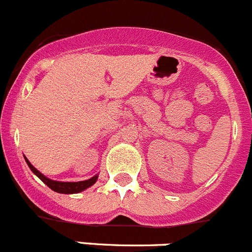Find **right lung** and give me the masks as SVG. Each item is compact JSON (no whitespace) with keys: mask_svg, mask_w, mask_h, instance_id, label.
<instances>
[{"mask_svg":"<svg viewBox=\"0 0 252 252\" xmlns=\"http://www.w3.org/2000/svg\"><path fill=\"white\" fill-rule=\"evenodd\" d=\"M26 158V157H25ZM26 162H27L28 167L31 168V171L38 177L42 182H44L48 187H49L52 190L57 191V193H63V194H73V193H79V191H83L84 189L89 188V187H92L93 184L96 182L97 177H93V178L88 179V181H83V182H57V181H52V179L47 178V177L43 176L39 171L34 168L32 164L30 163V160L26 158Z\"/></svg>","mask_w":252,"mask_h":252,"instance_id":"right-lung-1","label":"right lung"}]
</instances>
